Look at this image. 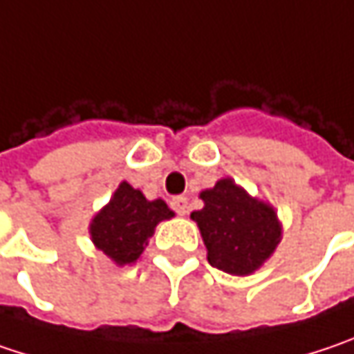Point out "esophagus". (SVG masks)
<instances>
[{
    "label": "esophagus",
    "mask_w": 354,
    "mask_h": 354,
    "mask_svg": "<svg viewBox=\"0 0 354 354\" xmlns=\"http://www.w3.org/2000/svg\"><path fill=\"white\" fill-rule=\"evenodd\" d=\"M170 206H172V208L176 210V214H180V216H184V214L188 212V198H186V196L172 198Z\"/></svg>",
    "instance_id": "1"
}]
</instances>
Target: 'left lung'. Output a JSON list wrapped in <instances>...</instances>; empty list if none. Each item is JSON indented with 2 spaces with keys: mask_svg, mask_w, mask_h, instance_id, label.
Wrapping results in <instances>:
<instances>
[{
  "mask_svg": "<svg viewBox=\"0 0 354 354\" xmlns=\"http://www.w3.org/2000/svg\"><path fill=\"white\" fill-rule=\"evenodd\" d=\"M204 208L190 214L200 228L208 262L220 270L246 277L270 259L282 239L281 222L270 204L252 198L232 178L202 190Z\"/></svg>",
  "mask_w": 354,
  "mask_h": 354,
  "instance_id": "1",
  "label": "left lung"
}]
</instances>
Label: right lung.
Returning <instances> with one entry per match:
<instances>
[{"label":"right lung","mask_w":354,"mask_h":354,"mask_svg":"<svg viewBox=\"0 0 354 354\" xmlns=\"http://www.w3.org/2000/svg\"><path fill=\"white\" fill-rule=\"evenodd\" d=\"M174 216L164 200H148L128 182H122L112 200L90 222V236L118 266L134 264L148 246L158 222Z\"/></svg>","instance_id":"obj_1"}]
</instances>
